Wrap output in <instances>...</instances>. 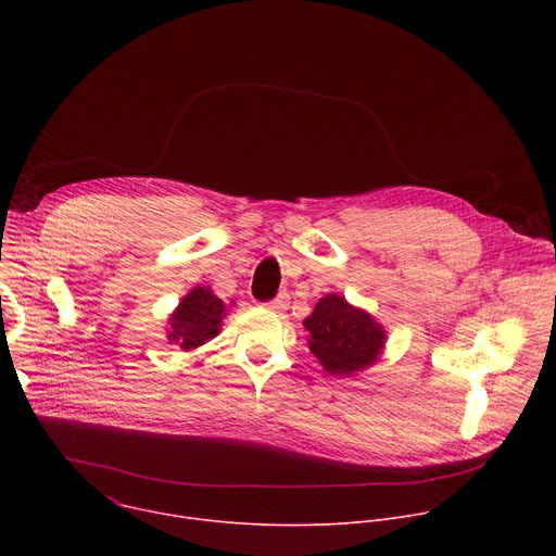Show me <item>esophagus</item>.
Here are the masks:
<instances>
[{
  "mask_svg": "<svg viewBox=\"0 0 556 556\" xmlns=\"http://www.w3.org/2000/svg\"><path fill=\"white\" fill-rule=\"evenodd\" d=\"M288 303H290L288 294H279L275 301H270V303H268V307H270L273 312H283V309L288 307Z\"/></svg>",
  "mask_w": 556,
  "mask_h": 556,
  "instance_id": "34e87169",
  "label": "esophagus"
}]
</instances>
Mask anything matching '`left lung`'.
I'll list each match as a JSON object with an SVG mask.
<instances>
[{"label": "left lung", "instance_id": "8db88e82", "mask_svg": "<svg viewBox=\"0 0 556 556\" xmlns=\"http://www.w3.org/2000/svg\"><path fill=\"white\" fill-rule=\"evenodd\" d=\"M309 352L332 376H352L374 365L384 348V328L341 294H326L303 321Z\"/></svg>", "mask_w": 556, "mask_h": 556}]
</instances>
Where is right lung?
Instances as JSON below:
<instances>
[{
    "label": "right lung",
    "instance_id": "1",
    "mask_svg": "<svg viewBox=\"0 0 556 556\" xmlns=\"http://www.w3.org/2000/svg\"><path fill=\"white\" fill-rule=\"evenodd\" d=\"M226 305L211 288H193L169 316V341L182 350H195L217 337Z\"/></svg>",
    "mask_w": 556,
    "mask_h": 556
}]
</instances>
